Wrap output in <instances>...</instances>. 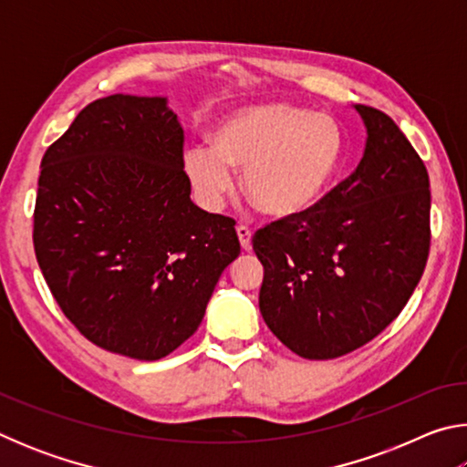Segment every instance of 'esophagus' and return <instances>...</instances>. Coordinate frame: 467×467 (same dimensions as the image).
Instances as JSON below:
<instances>
[{
	"instance_id": "34e87169",
	"label": "esophagus",
	"mask_w": 467,
	"mask_h": 467,
	"mask_svg": "<svg viewBox=\"0 0 467 467\" xmlns=\"http://www.w3.org/2000/svg\"><path fill=\"white\" fill-rule=\"evenodd\" d=\"M236 234H239V243H241V247H243V251H251V231L247 226H236Z\"/></svg>"
}]
</instances>
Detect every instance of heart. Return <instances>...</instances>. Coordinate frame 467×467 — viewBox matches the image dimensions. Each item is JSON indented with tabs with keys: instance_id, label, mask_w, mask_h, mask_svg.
<instances>
[{
	"instance_id": "obj_1",
	"label": "heart",
	"mask_w": 467,
	"mask_h": 467,
	"mask_svg": "<svg viewBox=\"0 0 467 467\" xmlns=\"http://www.w3.org/2000/svg\"><path fill=\"white\" fill-rule=\"evenodd\" d=\"M342 136L326 115L272 102L234 110L212 131L210 146H193L183 171L197 203L218 212L241 172L247 200L272 220L305 216L334 179Z\"/></svg>"
}]
</instances>
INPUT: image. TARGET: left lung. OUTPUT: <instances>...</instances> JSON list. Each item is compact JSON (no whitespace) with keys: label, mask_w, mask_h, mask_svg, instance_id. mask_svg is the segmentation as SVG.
Masks as SVG:
<instances>
[{"label":"left lung","mask_w":467,"mask_h":467,"mask_svg":"<svg viewBox=\"0 0 467 467\" xmlns=\"http://www.w3.org/2000/svg\"><path fill=\"white\" fill-rule=\"evenodd\" d=\"M367 130L357 171L311 212L255 233L259 311L298 357L337 358L404 309L431 243L429 172L391 117L354 105Z\"/></svg>","instance_id":"1"}]
</instances>
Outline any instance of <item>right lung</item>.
Listing matches in <instances>:
<instances>
[{"instance_id":"right-lung-1","label":"right lung","mask_w":467,"mask_h":467,"mask_svg":"<svg viewBox=\"0 0 467 467\" xmlns=\"http://www.w3.org/2000/svg\"><path fill=\"white\" fill-rule=\"evenodd\" d=\"M189 193L183 128L167 97L94 100L47 148L36 262L92 344L158 360L200 327L241 244L231 218L197 208Z\"/></svg>"}]
</instances>
